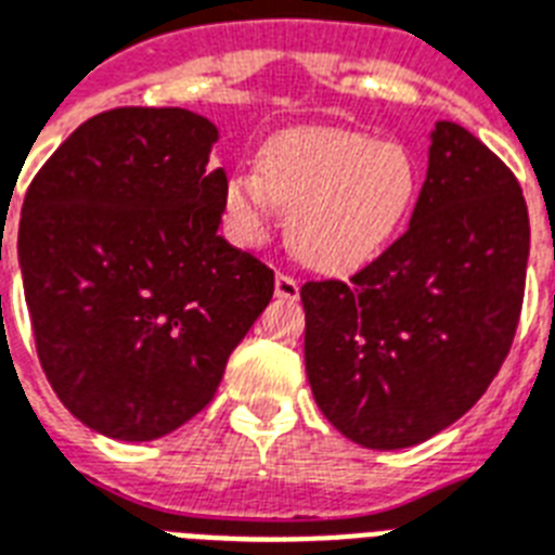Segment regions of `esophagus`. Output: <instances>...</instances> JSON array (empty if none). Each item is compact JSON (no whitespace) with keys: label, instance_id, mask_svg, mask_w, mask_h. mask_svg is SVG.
I'll return each instance as SVG.
<instances>
[{"label":"esophagus","instance_id":"esophagus-1","mask_svg":"<svg viewBox=\"0 0 555 555\" xmlns=\"http://www.w3.org/2000/svg\"><path fill=\"white\" fill-rule=\"evenodd\" d=\"M274 295L283 300H298L300 298V283L292 274H278L274 278Z\"/></svg>","mask_w":555,"mask_h":555}]
</instances>
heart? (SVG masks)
Wrapping results in <instances>:
<instances>
[{"label": "heart", "instance_id": "b5f03b06", "mask_svg": "<svg viewBox=\"0 0 555 555\" xmlns=\"http://www.w3.org/2000/svg\"><path fill=\"white\" fill-rule=\"evenodd\" d=\"M260 175H234L225 220L241 243L263 241L272 206L289 241L321 272H352L378 255L418 197L415 154L349 128H292L260 152Z\"/></svg>", "mask_w": 555, "mask_h": 555}]
</instances>
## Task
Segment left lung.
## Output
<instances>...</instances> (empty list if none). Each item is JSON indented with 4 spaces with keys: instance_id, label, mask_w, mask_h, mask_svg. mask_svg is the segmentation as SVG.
<instances>
[{
    "instance_id": "8db88e82",
    "label": "left lung",
    "mask_w": 555,
    "mask_h": 555,
    "mask_svg": "<svg viewBox=\"0 0 555 555\" xmlns=\"http://www.w3.org/2000/svg\"><path fill=\"white\" fill-rule=\"evenodd\" d=\"M429 143L410 229L347 283L300 286L314 401L370 450L421 444L485 396L525 298L518 180L455 122H436Z\"/></svg>"
}]
</instances>
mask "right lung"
Returning a JSON list of instances; mask_svg holds the SVG:
<instances>
[{"label":"right lung","mask_w":555,"mask_h":555,"mask_svg":"<svg viewBox=\"0 0 555 555\" xmlns=\"http://www.w3.org/2000/svg\"><path fill=\"white\" fill-rule=\"evenodd\" d=\"M215 122L185 108H114L34 177L20 269L37 354L74 418L154 441L215 398L274 274L217 234Z\"/></svg>","instance_id":"obj_1"}]
</instances>
